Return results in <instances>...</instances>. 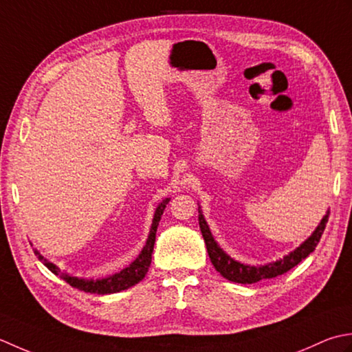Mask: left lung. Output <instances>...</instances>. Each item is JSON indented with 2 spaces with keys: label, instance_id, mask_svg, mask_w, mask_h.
Segmentation results:
<instances>
[{
  "label": "left lung",
  "instance_id": "8db88e82",
  "mask_svg": "<svg viewBox=\"0 0 352 352\" xmlns=\"http://www.w3.org/2000/svg\"><path fill=\"white\" fill-rule=\"evenodd\" d=\"M328 216H329V210L327 211L324 219L320 220L318 228L314 229L313 234L308 236L305 241L300 243L296 249H293L292 252L284 255L283 258H279L276 261L261 264V266H249V264L234 260V258L229 256L225 250L219 246V243L214 240L211 229L208 226L206 220L204 217L202 208L199 205V226H200V231H202L208 255H210L212 266L216 267L219 274L223 278H226L228 281L239 283V284H254V283L261 281V279L275 278L295 267L296 264H299L304 258H307L314 249H316L320 236L324 234V229L327 226Z\"/></svg>",
  "mask_w": 352,
  "mask_h": 352
}]
</instances>
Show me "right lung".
<instances>
[{"label":"right lung","instance_id":"obj_1","mask_svg":"<svg viewBox=\"0 0 352 352\" xmlns=\"http://www.w3.org/2000/svg\"><path fill=\"white\" fill-rule=\"evenodd\" d=\"M168 202H170V197L164 199L162 202L156 206L147 241H146L144 248H142V250L140 252V255L136 256L127 267L117 272V274H113V275H109L106 278H97V279L73 276V275L67 274V272H62L52 261H48L47 258H44L39 254V250L34 249V254L38 255L39 260L45 264V267H48V270H52L54 275L60 276L62 279H65L69 285L76 287V289H78V290H83L86 293H97V295H111V293H118L121 290H126V289H129V287L138 284L148 272L150 263H152L156 229H157V225H160L161 216H162L164 210H166Z\"/></svg>","mask_w":352,"mask_h":352}]
</instances>
